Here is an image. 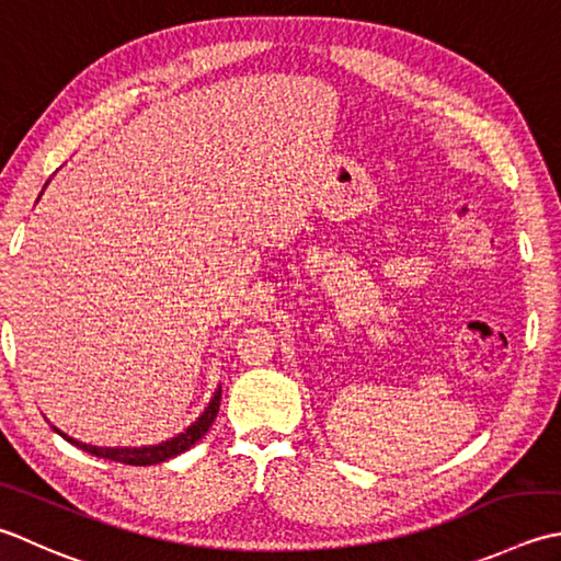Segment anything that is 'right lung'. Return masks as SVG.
<instances>
[{
    "label": "right lung",
    "instance_id": "add662e5",
    "mask_svg": "<svg viewBox=\"0 0 561 561\" xmlns=\"http://www.w3.org/2000/svg\"><path fill=\"white\" fill-rule=\"evenodd\" d=\"M218 405H221V387L216 389V393L211 397V401H208V405H206L199 419H196L190 427H186L184 433L174 435L172 440H164L160 445H148V447H94V445L80 443V440H75V437L60 433L55 425H53V431L58 433V435H62L70 445L80 447V449H84V453H90L94 457L114 459V462H121V465L148 467V465H160V462H164V459L178 457V455L186 453V449H190L192 445L199 443L202 437L208 433V427H211V423L216 421Z\"/></svg>",
    "mask_w": 561,
    "mask_h": 561
}]
</instances>
